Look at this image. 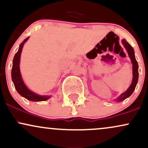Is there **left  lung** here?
<instances>
[{
  "label": "left lung",
  "instance_id": "obj_1",
  "mask_svg": "<svg viewBox=\"0 0 148 148\" xmlns=\"http://www.w3.org/2000/svg\"><path fill=\"white\" fill-rule=\"evenodd\" d=\"M122 44L123 45L124 47L125 48L126 51H127L128 56L130 58L132 64V83L130 85L129 88H127V90H126L125 92L121 94L117 99H115V101L117 102H121V101H124L125 99H127L129 97H130L132 94L133 93L136 88L137 83H138V63H137L136 58H135L134 55V51L133 47L130 45L129 43L127 42V40L125 39H123L121 40Z\"/></svg>",
  "mask_w": 148,
  "mask_h": 148
}]
</instances>
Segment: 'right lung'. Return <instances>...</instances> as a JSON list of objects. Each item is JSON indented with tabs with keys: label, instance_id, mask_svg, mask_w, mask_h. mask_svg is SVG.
Returning <instances> with one entry per match:
<instances>
[{
	"label": "right lung",
	"instance_id": "obj_1",
	"mask_svg": "<svg viewBox=\"0 0 148 148\" xmlns=\"http://www.w3.org/2000/svg\"><path fill=\"white\" fill-rule=\"evenodd\" d=\"M29 38V37L25 38L21 42L20 46H19L18 50L16 54L14 57L13 65H12V79L18 93L22 97L25 98L26 99L31 101H35V102L47 101V99H49L51 97V96L39 95V94H37L31 91L25 84L24 81L22 79V76H21L20 71L21 54V52H22L23 45L27 41Z\"/></svg>",
	"mask_w": 148,
	"mask_h": 148
}]
</instances>
